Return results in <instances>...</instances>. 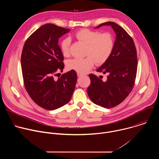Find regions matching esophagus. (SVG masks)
I'll return each instance as SVG.
<instances>
[{
  "label": "esophagus",
  "instance_id": "esophagus-1",
  "mask_svg": "<svg viewBox=\"0 0 159 159\" xmlns=\"http://www.w3.org/2000/svg\"><path fill=\"white\" fill-rule=\"evenodd\" d=\"M84 75L82 74H80V73H77V76L79 77H82V76H83Z\"/></svg>",
  "mask_w": 159,
  "mask_h": 159
}]
</instances>
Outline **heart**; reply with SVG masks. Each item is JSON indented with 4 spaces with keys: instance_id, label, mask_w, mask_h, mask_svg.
Here are the masks:
<instances>
[{
    "instance_id": "heart-1",
    "label": "heart",
    "mask_w": 159,
    "mask_h": 159,
    "mask_svg": "<svg viewBox=\"0 0 159 159\" xmlns=\"http://www.w3.org/2000/svg\"><path fill=\"white\" fill-rule=\"evenodd\" d=\"M75 38L87 44L84 58H73L68 61L69 70L84 74L93 67L94 63L98 65L103 64L109 58L114 48V39L110 33L100 34L99 32L88 29H82L75 34ZM71 40L66 38L61 42V50L64 56L69 54Z\"/></svg>"
}]
</instances>
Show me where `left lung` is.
Returning <instances> with one entry per match:
<instances>
[{"mask_svg":"<svg viewBox=\"0 0 159 159\" xmlns=\"http://www.w3.org/2000/svg\"><path fill=\"white\" fill-rule=\"evenodd\" d=\"M111 26L116 34L114 48L107 60L96 70L107 74L102 80L94 74H89L90 84L87 94L94 104L105 108L115 107L122 102L133 87L137 71V55L131 37L120 26L113 22H106L95 28Z\"/></svg>","mask_w":159,"mask_h":159,"instance_id":"8db88e82","label":"left lung"}]
</instances>
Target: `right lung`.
<instances>
[{"label":"right lung","instance_id":"right-lung-1","mask_svg":"<svg viewBox=\"0 0 159 159\" xmlns=\"http://www.w3.org/2000/svg\"><path fill=\"white\" fill-rule=\"evenodd\" d=\"M70 29L46 24L26 41L21 55V69L25 86L33 101L47 110H55L69 102L77 79L75 71L63 72V55L58 39Z\"/></svg>","mask_w":159,"mask_h":159}]
</instances>
